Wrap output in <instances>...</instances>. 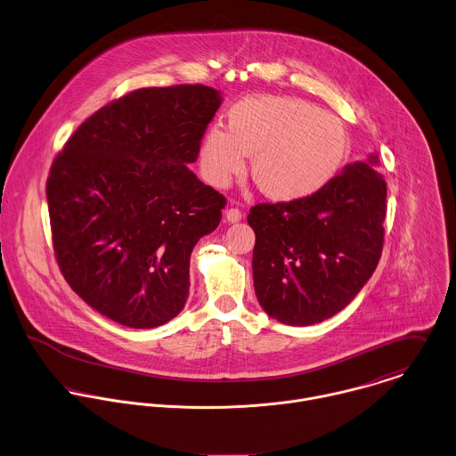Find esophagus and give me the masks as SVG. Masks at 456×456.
<instances>
[{"mask_svg": "<svg viewBox=\"0 0 456 456\" xmlns=\"http://www.w3.org/2000/svg\"><path fill=\"white\" fill-rule=\"evenodd\" d=\"M241 211L238 209V208H229L227 211H225V218H227V222H231V224H236V222H240L241 220Z\"/></svg>", "mask_w": 456, "mask_h": 456, "instance_id": "34e87169", "label": "esophagus"}]
</instances>
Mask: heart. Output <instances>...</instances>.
Masks as SVG:
<instances>
[{"label": "heart", "mask_w": 456, "mask_h": 456, "mask_svg": "<svg viewBox=\"0 0 456 456\" xmlns=\"http://www.w3.org/2000/svg\"><path fill=\"white\" fill-rule=\"evenodd\" d=\"M341 120L295 97H250L227 113V131H206L199 161L204 177L227 186L243 172L247 156L252 177L273 200H300L327 186L348 156Z\"/></svg>", "instance_id": "b5f03b06"}]
</instances>
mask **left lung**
<instances>
[{"label": "left lung", "mask_w": 456, "mask_h": 456, "mask_svg": "<svg viewBox=\"0 0 456 456\" xmlns=\"http://www.w3.org/2000/svg\"><path fill=\"white\" fill-rule=\"evenodd\" d=\"M370 161L350 163L314 195L250 208L254 289L265 313L314 325L345 309L384 248L387 183Z\"/></svg>", "instance_id": "8db88e82"}]
</instances>
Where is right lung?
Masks as SVG:
<instances>
[{
    "instance_id": "obj_1",
    "label": "right lung",
    "mask_w": 456,
    "mask_h": 456,
    "mask_svg": "<svg viewBox=\"0 0 456 456\" xmlns=\"http://www.w3.org/2000/svg\"><path fill=\"white\" fill-rule=\"evenodd\" d=\"M218 90H133L90 115L45 183L53 250L72 288L131 329L175 318L190 293V256L227 200L188 168L220 108Z\"/></svg>"
}]
</instances>
